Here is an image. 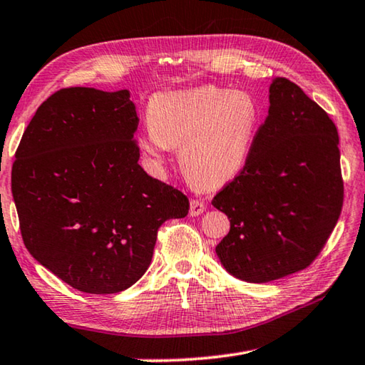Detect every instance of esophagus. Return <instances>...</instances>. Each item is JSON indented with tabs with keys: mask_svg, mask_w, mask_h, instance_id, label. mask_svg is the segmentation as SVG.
<instances>
[{
	"mask_svg": "<svg viewBox=\"0 0 365 365\" xmlns=\"http://www.w3.org/2000/svg\"><path fill=\"white\" fill-rule=\"evenodd\" d=\"M204 210H205V204L202 201H200V200H191L190 201V215L191 217L201 215Z\"/></svg>",
	"mask_w": 365,
	"mask_h": 365,
	"instance_id": "esophagus-1",
	"label": "esophagus"
}]
</instances>
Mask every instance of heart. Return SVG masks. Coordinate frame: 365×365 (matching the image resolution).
Wrapping results in <instances>:
<instances>
[{
  "label": "heart",
  "instance_id": "b5f03b06",
  "mask_svg": "<svg viewBox=\"0 0 365 365\" xmlns=\"http://www.w3.org/2000/svg\"><path fill=\"white\" fill-rule=\"evenodd\" d=\"M260 123V105L246 91L202 86L160 92L150 98V129L138 135V145L158 164L170 148H180L178 160L188 180L214 190L247 164Z\"/></svg>",
  "mask_w": 365,
  "mask_h": 365
}]
</instances>
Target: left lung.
Masks as SVG:
<instances>
[{"instance_id":"8db88e82","label":"left lung","mask_w":365,"mask_h":365,"mask_svg":"<svg viewBox=\"0 0 365 365\" xmlns=\"http://www.w3.org/2000/svg\"><path fill=\"white\" fill-rule=\"evenodd\" d=\"M212 205L230 218L215 252L237 279H281L321 254L343 207L339 132L295 83H271L249 161Z\"/></svg>"}]
</instances>
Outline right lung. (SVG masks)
<instances>
[{
    "mask_svg": "<svg viewBox=\"0 0 365 365\" xmlns=\"http://www.w3.org/2000/svg\"><path fill=\"white\" fill-rule=\"evenodd\" d=\"M129 91L65 88L39 105L12 164L25 247L86 294H116L148 269L158 230L187 217L182 191L150 177Z\"/></svg>",
    "mask_w": 365,
    "mask_h": 365,
    "instance_id": "add662e5",
    "label": "right lung"
}]
</instances>
